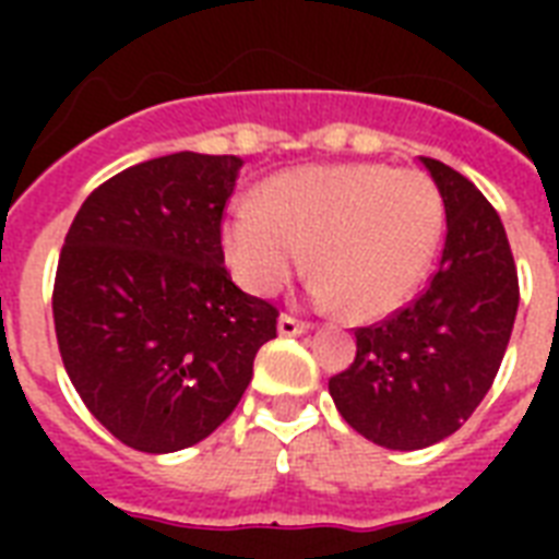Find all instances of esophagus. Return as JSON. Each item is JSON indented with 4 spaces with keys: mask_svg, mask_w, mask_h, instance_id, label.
<instances>
[{
    "mask_svg": "<svg viewBox=\"0 0 559 559\" xmlns=\"http://www.w3.org/2000/svg\"><path fill=\"white\" fill-rule=\"evenodd\" d=\"M307 331V322H298L296 316H281L278 319V333L281 336H298V333Z\"/></svg>",
    "mask_w": 559,
    "mask_h": 559,
    "instance_id": "obj_1",
    "label": "esophagus"
}]
</instances>
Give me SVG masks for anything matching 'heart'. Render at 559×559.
Here are the masks:
<instances>
[{
    "mask_svg": "<svg viewBox=\"0 0 559 559\" xmlns=\"http://www.w3.org/2000/svg\"><path fill=\"white\" fill-rule=\"evenodd\" d=\"M443 200L424 170L319 165L272 177L261 202H240L223 228L226 261L252 296H275L307 266L322 307L357 319L394 313L424 278Z\"/></svg>",
    "mask_w": 559,
    "mask_h": 559,
    "instance_id": "1",
    "label": "heart"
}]
</instances>
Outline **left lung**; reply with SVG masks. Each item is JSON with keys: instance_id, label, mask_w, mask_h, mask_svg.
<instances>
[{"instance_id": "obj_1", "label": "left lung", "mask_w": 559, "mask_h": 559, "mask_svg": "<svg viewBox=\"0 0 559 559\" xmlns=\"http://www.w3.org/2000/svg\"><path fill=\"white\" fill-rule=\"evenodd\" d=\"M447 211L429 287L408 307L357 328V357L331 377L340 415L385 450H424L459 432L485 400L511 342L520 281L496 209L467 177L426 159Z\"/></svg>"}]
</instances>
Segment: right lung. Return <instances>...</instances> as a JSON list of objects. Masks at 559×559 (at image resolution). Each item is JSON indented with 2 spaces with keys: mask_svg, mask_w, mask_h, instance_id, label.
I'll return each mask as SVG.
<instances>
[{
  "mask_svg": "<svg viewBox=\"0 0 559 559\" xmlns=\"http://www.w3.org/2000/svg\"><path fill=\"white\" fill-rule=\"evenodd\" d=\"M243 159L170 153L86 197L57 261L55 331L92 415L139 452L209 438L243 397L278 310L223 266Z\"/></svg>",
  "mask_w": 559,
  "mask_h": 559,
  "instance_id": "1",
  "label": "right lung"
}]
</instances>
